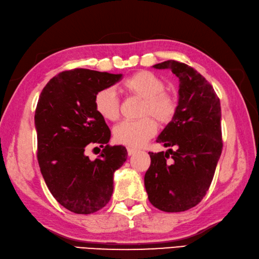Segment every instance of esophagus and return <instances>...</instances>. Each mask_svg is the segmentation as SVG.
Instances as JSON below:
<instances>
[{
    "mask_svg": "<svg viewBox=\"0 0 259 259\" xmlns=\"http://www.w3.org/2000/svg\"><path fill=\"white\" fill-rule=\"evenodd\" d=\"M126 152H128V155H129V156H131V155H134L136 152H137V150L134 149V148H130V147H128V148H126Z\"/></svg>",
    "mask_w": 259,
    "mask_h": 259,
    "instance_id": "1",
    "label": "esophagus"
}]
</instances>
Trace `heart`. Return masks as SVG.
Here are the masks:
<instances>
[{
    "label": "heart",
    "mask_w": 259,
    "mask_h": 259,
    "mask_svg": "<svg viewBox=\"0 0 259 259\" xmlns=\"http://www.w3.org/2000/svg\"><path fill=\"white\" fill-rule=\"evenodd\" d=\"M121 89L126 95L142 98L138 121H124L113 129V137L117 144L138 148L156 133V123L166 124L177 112V98L165 92V82L161 77L150 71L142 70L131 74L122 82ZM95 111L106 121H115L120 114V103L112 88L101 89L94 97Z\"/></svg>",
    "instance_id": "heart-1"
}]
</instances>
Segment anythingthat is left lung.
I'll use <instances>...</instances> for the list:
<instances>
[{
	"label": "left lung",
	"mask_w": 259,
	"mask_h": 259,
	"mask_svg": "<svg viewBox=\"0 0 259 259\" xmlns=\"http://www.w3.org/2000/svg\"><path fill=\"white\" fill-rule=\"evenodd\" d=\"M153 68L168 69L179 78L177 112L156 139L176 149L148 153L145 188L153 206L177 213L200 203L213 180L223 147L221 104L210 83L189 65L168 60Z\"/></svg>",
	"instance_id": "1"
}]
</instances>
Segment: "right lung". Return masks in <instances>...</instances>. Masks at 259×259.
Segmentation results:
<instances>
[{
    "label": "right lung",
    "instance_id": "obj_1",
    "mask_svg": "<svg viewBox=\"0 0 259 259\" xmlns=\"http://www.w3.org/2000/svg\"><path fill=\"white\" fill-rule=\"evenodd\" d=\"M121 78V73L88 69L63 71L48 82L37 103L35 128L41 176L54 198L76 214L95 213L109 203L114 172L128 157L124 146L107 145L111 131L94 106L96 93ZM95 144L103 152L92 161L84 150Z\"/></svg>",
    "mask_w": 259,
    "mask_h": 259
}]
</instances>
